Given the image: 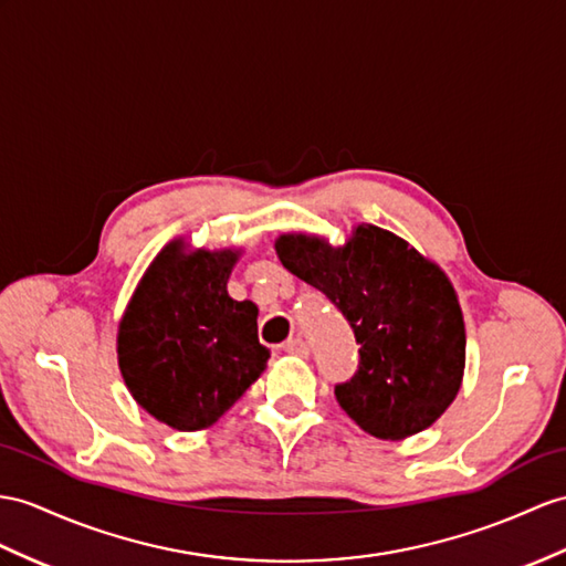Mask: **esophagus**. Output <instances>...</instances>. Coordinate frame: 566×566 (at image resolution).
<instances>
[{
  "label": "esophagus",
  "instance_id": "esophagus-1",
  "mask_svg": "<svg viewBox=\"0 0 566 566\" xmlns=\"http://www.w3.org/2000/svg\"><path fill=\"white\" fill-rule=\"evenodd\" d=\"M283 350L287 353V355H297V357H307L310 355V346L302 338H291V340H285L283 343Z\"/></svg>",
  "mask_w": 566,
  "mask_h": 566
}]
</instances>
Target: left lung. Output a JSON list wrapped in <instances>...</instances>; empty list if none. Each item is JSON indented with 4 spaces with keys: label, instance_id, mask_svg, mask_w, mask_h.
<instances>
[{
    "label": "left lung",
    "instance_id": "1",
    "mask_svg": "<svg viewBox=\"0 0 566 566\" xmlns=\"http://www.w3.org/2000/svg\"><path fill=\"white\" fill-rule=\"evenodd\" d=\"M275 254L355 331L360 365L338 384L336 401L357 427L398 442L444 416L463 381L465 326L459 295L434 261L369 223L355 226L338 247L285 232Z\"/></svg>",
    "mask_w": 566,
    "mask_h": 566
}]
</instances>
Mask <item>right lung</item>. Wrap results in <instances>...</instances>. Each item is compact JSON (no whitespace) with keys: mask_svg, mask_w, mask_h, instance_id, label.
<instances>
[{"mask_svg":"<svg viewBox=\"0 0 566 566\" xmlns=\"http://www.w3.org/2000/svg\"><path fill=\"white\" fill-rule=\"evenodd\" d=\"M242 250H189L182 238L150 261L117 328V363L134 401L179 432L211 427L269 363L259 310L232 300Z\"/></svg>","mask_w":566,"mask_h":566,"instance_id":"right-lung-1","label":"right lung"}]
</instances>
